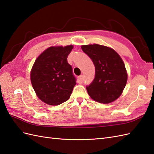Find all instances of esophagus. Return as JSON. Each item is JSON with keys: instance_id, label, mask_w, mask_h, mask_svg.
<instances>
[{"instance_id": "34e87169", "label": "esophagus", "mask_w": 154, "mask_h": 154, "mask_svg": "<svg viewBox=\"0 0 154 154\" xmlns=\"http://www.w3.org/2000/svg\"><path fill=\"white\" fill-rule=\"evenodd\" d=\"M83 81H84V76H83V75H80V76L78 77V78H77V81H78L79 83L81 84L82 82H83Z\"/></svg>"}]
</instances>
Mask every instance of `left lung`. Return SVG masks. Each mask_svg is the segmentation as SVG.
<instances>
[{"label": "left lung", "mask_w": 154, "mask_h": 154, "mask_svg": "<svg viewBox=\"0 0 154 154\" xmlns=\"http://www.w3.org/2000/svg\"><path fill=\"white\" fill-rule=\"evenodd\" d=\"M81 49L95 66V78L86 86L90 97L104 104L118 99L128 80L125 64L120 55L110 47L98 44L82 45Z\"/></svg>", "instance_id": "8db88e82"}]
</instances>
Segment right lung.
<instances>
[{
  "instance_id": "1",
  "label": "right lung",
  "mask_w": 154,
  "mask_h": 154,
  "mask_svg": "<svg viewBox=\"0 0 154 154\" xmlns=\"http://www.w3.org/2000/svg\"><path fill=\"white\" fill-rule=\"evenodd\" d=\"M73 45L50 47L39 55L30 72V80L36 95L44 103L58 105L68 100L76 78L67 58Z\"/></svg>"
}]
</instances>
